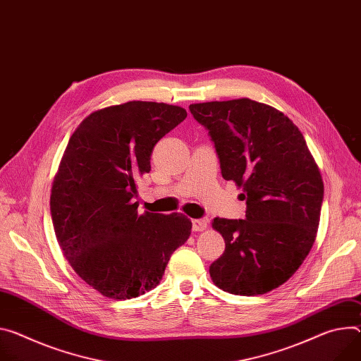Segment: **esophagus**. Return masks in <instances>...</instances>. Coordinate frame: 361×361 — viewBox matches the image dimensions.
Instances as JSON below:
<instances>
[{
  "label": "esophagus",
  "instance_id": "34e87169",
  "mask_svg": "<svg viewBox=\"0 0 361 361\" xmlns=\"http://www.w3.org/2000/svg\"><path fill=\"white\" fill-rule=\"evenodd\" d=\"M191 223H192V232H203L207 228V220L204 219H194Z\"/></svg>",
  "mask_w": 361,
  "mask_h": 361
}]
</instances>
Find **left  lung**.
Wrapping results in <instances>:
<instances>
[{
  "label": "left lung",
  "mask_w": 361,
  "mask_h": 361,
  "mask_svg": "<svg viewBox=\"0 0 361 361\" xmlns=\"http://www.w3.org/2000/svg\"><path fill=\"white\" fill-rule=\"evenodd\" d=\"M209 129L221 176L242 188L246 219L212 221L226 243L210 265L213 283L252 297L285 283L310 253L319 224L324 183L297 125L247 97L190 105Z\"/></svg>",
  "instance_id": "left-lung-1"
}]
</instances>
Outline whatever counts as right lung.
<instances>
[{"label": "right lung", "instance_id": "right-lung-1", "mask_svg": "<svg viewBox=\"0 0 361 361\" xmlns=\"http://www.w3.org/2000/svg\"><path fill=\"white\" fill-rule=\"evenodd\" d=\"M187 116L181 106L130 101L97 109L76 128L50 195L56 239L72 269L109 300L155 288L191 233L181 213H138L137 180L154 145Z\"/></svg>", "mask_w": 361, "mask_h": 361}]
</instances>
